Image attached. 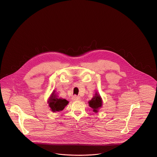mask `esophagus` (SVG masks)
<instances>
[{
  "mask_svg": "<svg viewBox=\"0 0 157 157\" xmlns=\"http://www.w3.org/2000/svg\"><path fill=\"white\" fill-rule=\"evenodd\" d=\"M72 99L74 101H79L81 99V98L79 97H78L76 95H74L73 97H72Z\"/></svg>",
  "mask_w": 157,
  "mask_h": 157,
  "instance_id": "34e87169",
  "label": "esophagus"
}]
</instances>
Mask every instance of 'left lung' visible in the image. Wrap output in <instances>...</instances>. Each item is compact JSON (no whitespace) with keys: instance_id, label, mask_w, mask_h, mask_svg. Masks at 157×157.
Instances as JSON below:
<instances>
[{"instance_id":"8db88e82","label":"left lung","mask_w":157,"mask_h":157,"mask_svg":"<svg viewBox=\"0 0 157 157\" xmlns=\"http://www.w3.org/2000/svg\"><path fill=\"white\" fill-rule=\"evenodd\" d=\"M89 105L90 107L93 109V111L98 112V109L102 106V101L101 97L96 94L95 95L89 102Z\"/></svg>"}]
</instances>
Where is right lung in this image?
<instances>
[{
  "mask_svg": "<svg viewBox=\"0 0 157 157\" xmlns=\"http://www.w3.org/2000/svg\"><path fill=\"white\" fill-rule=\"evenodd\" d=\"M49 106L53 112H59L63 110L68 104V101L65 99L59 98L53 93L49 99Z\"/></svg>",
  "mask_w": 157,
  "mask_h": 157,
  "instance_id": "right-lung-1",
  "label": "right lung"
}]
</instances>
